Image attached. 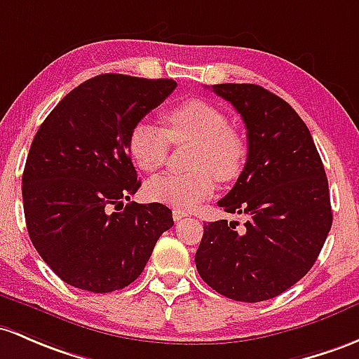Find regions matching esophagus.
<instances>
[{
  "instance_id": "obj_1",
  "label": "esophagus",
  "mask_w": 359,
  "mask_h": 359,
  "mask_svg": "<svg viewBox=\"0 0 359 359\" xmlns=\"http://www.w3.org/2000/svg\"><path fill=\"white\" fill-rule=\"evenodd\" d=\"M183 217H187V212L183 209H172V219H175V221H181Z\"/></svg>"
}]
</instances>
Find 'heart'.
Here are the masks:
<instances>
[{"instance_id":"1","label":"heart","mask_w":359,"mask_h":359,"mask_svg":"<svg viewBox=\"0 0 359 359\" xmlns=\"http://www.w3.org/2000/svg\"><path fill=\"white\" fill-rule=\"evenodd\" d=\"M168 128L149 121L132 126L126 140L130 157L142 171L154 172L168 159L171 142L194 140L190 172H164L145 184L149 200L191 209L214 194L215 175L221 181L236 178L245 161V144L229 126L219 107L202 99L188 101L164 113Z\"/></svg>"}]
</instances>
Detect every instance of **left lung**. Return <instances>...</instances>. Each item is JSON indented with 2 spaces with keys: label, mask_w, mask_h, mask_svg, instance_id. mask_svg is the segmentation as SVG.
<instances>
[{
  "label": "left lung",
  "mask_w": 359,
  "mask_h": 359,
  "mask_svg": "<svg viewBox=\"0 0 359 359\" xmlns=\"http://www.w3.org/2000/svg\"><path fill=\"white\" fill-rule=\"evenodd\" d=\"M212 90L233 104L248 135L245 169L217 205L248 221L203 224L196 271L226 298L265 302L313 267L332 226L329 181L310 130L284 99L255 83Z\"/></svg>",
  "instance_id": "1"
}]
</instances>
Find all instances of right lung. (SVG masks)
<instances>
[{
  "label": "right lung",
  "mask_w": 359,
  "mask_h": 359,
  "mask_svg": "<svg viewBox=\"0 0 359 359\" xmlns=\"http://www.w3.org/2000/svg\"><path fill=\"white\" fill-rule=\"evenodd\" d=\"M176 86L171 79L104 73L65 95L37 130L22 176L27 231L70 286L126 287L175 224L163 203L130 202L140 180L126 140Z\"/></svg>",
  "instance_id": "obj_1"
}]
</instances>
